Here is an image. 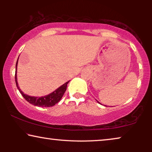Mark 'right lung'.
<instances>
[{
    "mask_svg": "<svg viewBox=\"0 0 152 152\" xmlns=\"http://www.w3.org/2000/svg\"><path fill=\"white\" fill-rule=\"evenodd\" d=\"M17 63H18V60L17 61H16V72H15L16 84L18 89V91H20V94H21L23 95V97L26 99V101H28L29 103L32 104L33 105L37 106V107H53V106L55 105V104L59 102L60 99H61V97H63L65 91H66L67 84L69 82V81L62 85V86H60L59 88H58L57 90H55L54 92L48 95H45V96H43V97L29 96L28 95L24 94V93H23V91L20 90V88L18 86L17 79H16V66H17Z\"/></svg>",
    "mask_w": 152,
    "mask_h": 152,
    "instance_id": "1",
    "label": "right lung"
}]
</instances>
